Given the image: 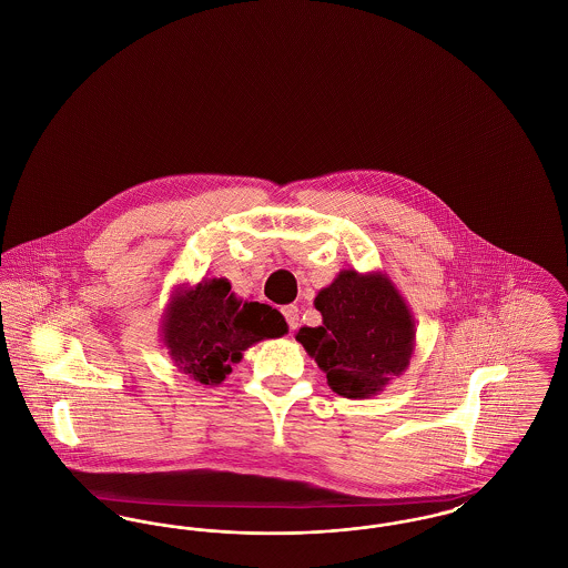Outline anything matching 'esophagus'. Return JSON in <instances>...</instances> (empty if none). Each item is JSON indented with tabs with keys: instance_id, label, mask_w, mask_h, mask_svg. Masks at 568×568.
<instances>
[{
	"instance_id": "1",
	"label": "esophagus",
	"mask_w": 568,
	"mask_h": 568,
	"mask_svg": "<svg viewBox=\"0 0 568 568\" xmlns=\"http://www.w3.org/2000/svg\"><path fill=\"white\" fill-rule=\"evenodd\" d=\"M283 315H285V320H287L290 329L294 332V329L297 327V322H300V311H297V306H294V304H290V306H283Z\"/></svg>"
}]
</instances>
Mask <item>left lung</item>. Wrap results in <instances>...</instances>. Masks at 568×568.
<instances>
[{"label": "left lung", "instance_id": "obj_1", "mask_svg": "<svg viewBox=\"0 0 568 568\" xmlns=\"http://www.w3.org/2000/svg\"><path fill=\"white\" fill-rule=\"evenodd\" d=\"M322 325L300 327L296 341L315 357L338 396H377L408 368L415 320L385 272L341 271L315 297Z\"/></svg>", "mask_w": 568, "mask_h": 568}]
</instances>
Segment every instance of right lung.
Here are the masks:
<instances>
[{
    "label": "right lung",
    "instance_id": "add662e5",
    "mask_svg": "<svg viewBox=\"0 0 568 568\" xmlns=\"http://www.w3.org/2000/svg\"><path fill=\"white\" fill-rule=\"evenodd\" d=\"M162 341L174 366L202 385H219L260 341L287 334L268 304L241 300L227 278L179 285L163 311Z\"/></svg>",
    "mask_w": 568,
    "mask_h": 568
}]
</instances>
